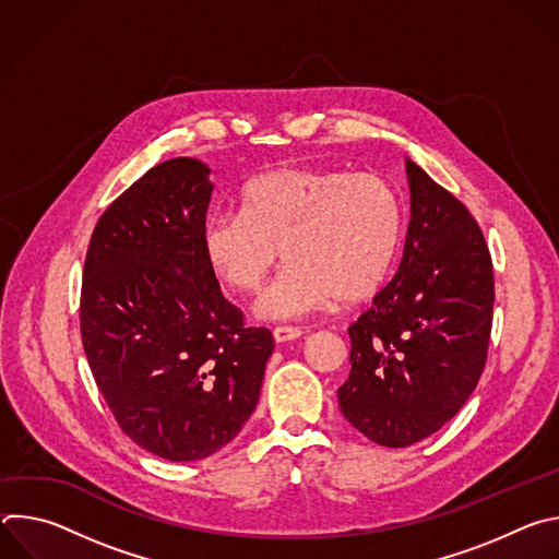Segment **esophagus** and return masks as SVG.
Listing matches in <instances>:
<instances>
[{
    "label": "esophagus",
    "instance_id": "1",
    "mask_svg": "<svg viewBox=\"0 0 559 559\" xmlns=\"http://www.w3.org/2000/svg\"><path fill=\"white\" fill-rule=\"evenodd\" d=\"M274 341L276 343H289V341H296L302 336V330L300 328H287V325H281V328H274Z\"/></svg>",
    "mask_w": 559,
    "mask_h": 559
}]
</instances>
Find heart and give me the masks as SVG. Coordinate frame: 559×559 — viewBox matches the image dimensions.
I'll list each match as a JSON object with an SVG mask.
<instances>
[{
    "instance_id": "obj_1",
    "label": "heart",
    "mask_w": 559,
    "mask_h": 559,
    "mask_svg": "<svg viewBox=\"0 0 559 559\" xmlns=\"http://www.w3.org/2000/svg\"><path fill=\"white\" fill-rule=\"evenodd\" d=\"M238 205L205 218L201 248L216 281L238 294L257 292L281 252L285 267L257 302L265 321L373 294L401 248V199L376 175L276 168L250 179Z\"/></svg>"
}]
</instances>
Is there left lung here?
I'll return each mask as SVG.
<instances>
[{"instance_id":"1","label":"left lung","mask_w":559,"mask_h":559,"mask_svg":"<svg viewBox=\"0 0 559 559\" xmlns=\"http://www.w3.org/2000/svg\"><path fill=\"white\" fill-rule=\"evenodd\" d=\"M412 216L395 276L349 328L343 416L380 447L436 433L468 401L487 360L493 267L468 210L405 158Z\"/></svg>"}]
</instances>
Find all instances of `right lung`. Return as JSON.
Here are the masks:
<instances>
[{
    "mask_svg": "<svg viewBox=\"0 0 559 559\" xmlns=\"http://www.w3.org/2000/svg\"><path fill=\"white\" fill-rule=\"evenodd\" d=\"M210 168H150L99 218L84 265L82 338L95 382L141 449L203 460L257 409L272 332L243 328L210 272L201 229Z\"/></svg>",
    "mask_w": 559,
    "mask_h": 559,
    "instance_id": "add662e5",
    "label": "right lung"
}]
</instances>
